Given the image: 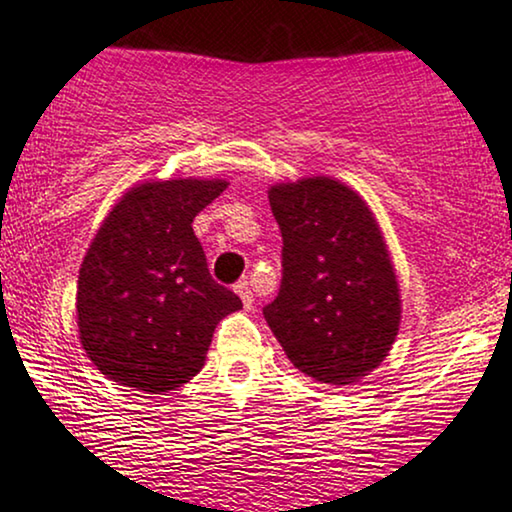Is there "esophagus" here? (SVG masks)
<instances>
[{"label":"esophagus","instance_id":"1","mask_svg":"<svg viewBox=\"0 0 512 512\" xmlns=\"http://www.w3.org/2000/svg\"><path fill=\"white\" fill-rule=\"evenodd\" d=\"M236 293H238V297H241V300H243V307L250 309V307H252V290H250V283H248V281L236 283Z\"/></svg>","mask_w":512,"mask_h":512}]
</instances>
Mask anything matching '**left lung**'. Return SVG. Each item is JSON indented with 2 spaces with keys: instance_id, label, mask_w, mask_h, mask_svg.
Masks as SVG:
<instances>
[{
  "instance_id": "obj_1",
  "label": "left lung",
  "mask_w": 512,
  "mask_h": 512,
  "mask_svg": "<svg viewBox=\"0 0 512 512\" xmlns=\"http://www.w3.org/2000/svg\"><path fill=\"white\" fill-rule=\"evenodd\" d=\"M269 203L283 281L264 319L297 371L359 383L383 364L401 323L397 269L371 205L326 174L271 184Z\"/></svg>"
}]
</instances>
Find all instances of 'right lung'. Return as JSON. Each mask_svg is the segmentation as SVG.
Segmentation results:
<instances>
[{"instance_id": "obj_1", "label": "right lung", "mask_w": 512, "mask_h": 512, "mask_svg": "<svg viewBox=\"0 0 512 512\" xmlns=\"http://www.w3.org/2000/svg\"><path fill=\"white\" fill-rule=\"evenodd\" d=\"M226 186L222 177L141 181L96 229L77 278V331L113 383L177 390L203 368L217 323L243 309L212 281L191 226Z\"/></svg>"}]
</instances>
